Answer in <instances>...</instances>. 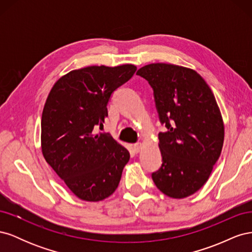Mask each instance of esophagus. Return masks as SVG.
<instances>
[{"mask_svg":"<svg viewBox=\"0 0 252 252\" xmlns=\"http://www.w3.org/2000/svg\"><path fill=\"white\" fill-rule=\"evenodd\" d=\"M142 147H143V144H142V143H136V144H134V145H133V150H134L135 154H138V152H140L141 149H142Z\"/></svg>","mask_w":252,"mask_h":252,"instance_id":"esophagus-1","label":"esophagus"}]
</instances>
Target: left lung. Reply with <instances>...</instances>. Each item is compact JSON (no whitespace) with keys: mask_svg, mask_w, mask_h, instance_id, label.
<instances>
[{"mask_svg":"<svg viewBox=\"0 0 252 252\" xmlns=\"http://www.w3.org/2000/svg\"><path fill=\"white\" fill-rule=\"evenodd\" d=\"M136 74L154 88L167 131L158 133L163 164L152 173L159 191L172 199L192 195L208 181L224 143V122L208 84L191 68L154 63Z\"/></svg>","mask_w":252,"mask_h":252,"instance_id":"1","label":"left lung"}]
</instances>
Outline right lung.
Instances as JSON below:
<instances>
[{
	"mask_svg": "<svg viewBox=\"0 0 252 252\" xmlns=\"http://www.w3.org/2000/svg\"><path fill=\"white\" fill-rule=\"evenodd\" d=\"M136 66H88L71 70L52 86L41 122L44 158L79 199L98 202L119 186L129 151L104 133L111 94L130 79Z\"/></svg>",
	"mask_w": 252,
	"mask_h": 252,
	"instance_id": "add662e5",
	"label": "right lung"
}]
</instances>
